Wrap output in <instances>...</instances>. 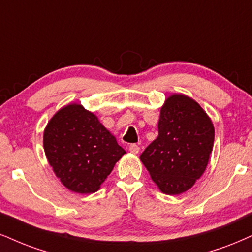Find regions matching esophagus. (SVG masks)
I'll use <instances>...</instances> for the list:
<instances>
[{"label": "esophagus", "instance_id": "1", "mask_svg": "<svg viewBox=\"0 0 252 252\" xmlns=\"http://www.w3.org/2000/svg\"><path fill=\"white\" fill-rule=\"evenodd\" d=\"M128 150H129V152H131V153H133V154H138L139 151H140V147H139L138 145L132 144V145H129Z\"/></svg>", "mask_w": 252, "mask_h": 252}]
</instances>
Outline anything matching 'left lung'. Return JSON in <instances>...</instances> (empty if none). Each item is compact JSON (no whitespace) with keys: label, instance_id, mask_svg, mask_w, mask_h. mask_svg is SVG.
<instances>
[{"label":"left lung","instance_id":"left-lung-1","mask_svg":"<svg viewBox=\"0 0 252 252\" xmlns=\"http://www.w3.org/2000/svg\"><path fill=\"white\" fill-rule=\"evenodd\" d=\"M158 131L140 160L161 191L179 195L190 189L206 170L215 129L196 101L173 94L161 107Z\"/></svg>","mask_w":252,"mask_h":252}]
</instances>
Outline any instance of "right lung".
Returning a JSON list of instances; mask_svg holds the SVG:
<instances>
[{
	"label": "right lung",
	"mask_w": 252,
	"mask_h": 252,
	"mask_svg": "<svg viewBox=\"0 0 252 252\" xmlns=\"http://www.w3.org/2000/svg\"><path fill=\"white\" fill-rule=\"evenodd\" d=\"M49 163L70 190L91 194L126 153L98 118L82 105H67L49 121L43 136Z\"/></svg>",
	"instance_id": "right-lung-1"
}]
</instances>
